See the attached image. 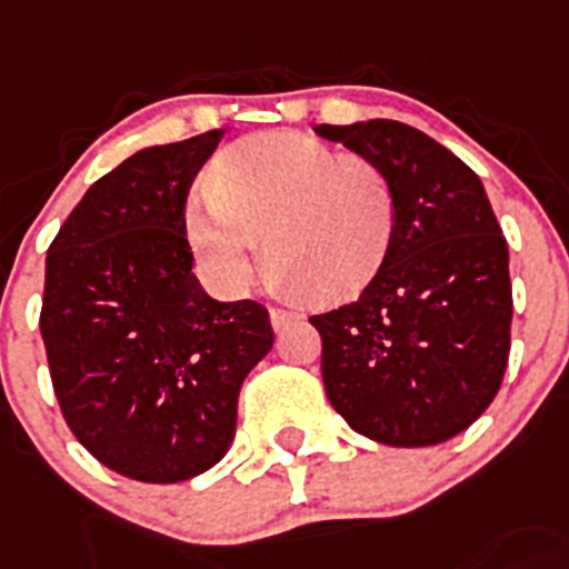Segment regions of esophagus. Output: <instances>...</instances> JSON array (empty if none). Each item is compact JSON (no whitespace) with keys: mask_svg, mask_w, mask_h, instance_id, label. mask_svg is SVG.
Listing matches in <instances>:
<instances>
[{"mask_svg":"<svg viewBox=\"0 0 569 569\" xmlns=\"http://www.w3.org/2000/svg\"><path fill=\"white\" fill-rule=\"evenodd\" d=\"M269 320H272L274 331H283L291 320H297V315L295 311H286V309H272L269 311Z\"/></svg>","mask_w":569,"mask_h":569,"instance_id":"obj_1","label":"esophagus"}]
</instances>
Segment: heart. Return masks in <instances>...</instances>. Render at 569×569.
I'll return each instance as SVG.
<instances>
[{"label":"heart","mask_w":569,"mask_h":569,"mask_svg":"<svg viewBox=\"0 0 569 569\" xmlns=\"http://www.w3.org/2000/svg\"><path fill=\"white\" fill-rule=\"evenodd\" d=\"M274 280L317 297H345L385 267L398 230L390 177L300 131H269L219 157L188 204V241L224 289L254 272L258 232Z\"/></svg>","instance_id":"1"}]
</instances>
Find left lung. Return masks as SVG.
Instances as JSON below:
<instances>
[{"label": "left lung", "instance_id": "obj_1", "mask_svg": "<svg viewBox=\"0 0 569 569\" xmlns=\"http://www.w3.org/2000/svg\"><path fill=\"white\" fill-rule=\"evenodd\" d=\"M315 131L379 164L398 199L379 274L311 317L328 401L376 443H443L486 412L511 350L508 243L491 201L463 159L407 123Z\"/></svg>", "mask_w": 569, "mask_h": 569}]
</instances>
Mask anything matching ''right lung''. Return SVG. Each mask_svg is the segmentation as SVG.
I'll return each mask as SVG.
<instances>
[{
  "mask_svg": "<svg viewBox=\"0 0 569 569\" xmlns=\"http://www.w3.org/2000/svg\"><path fill=\"white\" fill-rule=\"evenodd\" d=\"M227 129L131 153L47 249L41 337L69 429L117 475L182 482L236 438L238 392L272 350L269 311L199 286L184 201Z\"/></svg>",
  "mask_w": 569,
  "mask_h": 569,
  "instance_id": "right-lung-1",
  "label": "right lung"
}]
</instances>
